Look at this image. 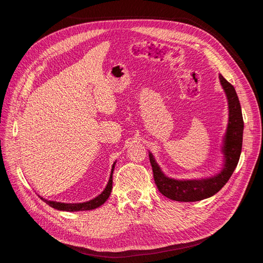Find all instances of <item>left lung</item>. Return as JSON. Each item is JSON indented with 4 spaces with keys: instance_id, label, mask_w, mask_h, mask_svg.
Returning <instances> with one entry per match:
<instances>
[{
    "instance_id": "obj_1",
    "label": "left lung",
    "mask_w": 263,
    "mask_h": 263,
    "mask_svg": "<svg viewBox=\"0 0 263 263\" xmlns=\"http://www.w3.org/2000/svg\"><path fill=\"white\" fill-rule=\"evenodd\" d=\"M220 83L224 87L229 105V123L224 139L222 153L225 155V163L220 172L211 178L200 180H174L165 177L155 161L153 154L149 153V160L153 166L155 183L160 193L170 200L178 202H196L216 194L232 177L239 161L242 147L243 119L241 106L238 100L235 87L221 74Z\"/></svg>"
}]
</instances>
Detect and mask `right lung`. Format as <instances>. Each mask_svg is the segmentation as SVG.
I'll return each instance as SVG.
<instances>
[{
	"label": "right lung",
	"instance_id": "add662e5",
	"mask_svg": "<svg viewBox=\"0 0 263 263\" xmlns=\"http://www.w3.org/2000/svg\"><path fill=\"white\" fill-rule=\"evenodd\" d=\"M115 168V163L112 166V172H110V177L108 180V183L106 187L104 189L103 192L97 196L93 200L89 201V202H84V203H77V204H66V203H59V202H51V201H47L44 200L47 204L51 208L59 210V211H67V212H78V211H90V210H94L99 208L102 204H104L105 201L109 197L110 192H112V187H113V171Z\"/></svg>",
	"mask_w": 263,
	"mask_h": 263
}]
</instances>
